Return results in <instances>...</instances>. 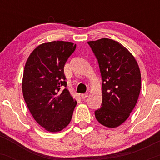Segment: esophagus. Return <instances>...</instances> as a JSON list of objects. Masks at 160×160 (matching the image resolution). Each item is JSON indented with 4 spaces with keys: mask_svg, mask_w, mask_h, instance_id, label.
Listing matches in <instances>:
<instances>
[{
    "mask_svg": "<svg viewBox=\"0 0 160 160\" xmlns=\"http://www.w3.org/2000/svg\"><path fill=\"white\" fill-rule=\"evenodd\" d=\"M88 95H89V93H83V94H81L80 96H81V98L82 99H85L86 98H87Z\"/></svg>",
    "mask_w": 160,
    "mask_h": 160,
    "instance_id": "obj_1",
    "label": "esophagus"
}]
</instances>
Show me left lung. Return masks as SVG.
Listing matches in <instances>:
<instances>
[{
  "label": "left lung",
  "mask_w": 160,
  "mask_h": 160,
  "mask_svg": "<svg viewBox=\"0 0 160 160\" xmlns=\"http://www.w3.org/2000/svg\"><path fill=\"white\" fill-rule=\"evenodd\" d=\"M102 75V107L95 111L99 123L117 128L130 116L140 94L141 71L133 55L119 42L102 38L88 42Z\"/></svg>",
  "instance_id": "obj_1"
}]
</instances>
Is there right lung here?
I'll use <instances>...</instances> for the list:
<instances>
[{"label":"right lung","mask_w":160,"mask_h":160,"mask_svg":"<svg viewBox=\"0 0 160 160\" xmlns=\"http://www.w3.org/2000/svg\"><path fill=\"white\" fill-rule=\"evenodd\" d=\"M76 44L52 41L40 44L28 58L24 68L22 93L29 111L45 130L58 132L71 122L77 101L67 88L64 66Z\"/></svg>","instance_id":"right-lung-1"}]
</instances>
